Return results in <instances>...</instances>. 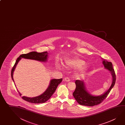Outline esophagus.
Wrapping results in <instances>:
<instances>
[{"mask_svg":"<svg viewBox=\"0 0 125 125\" xmlns=\"http://www.w3.org/2000/svg\"><path fill=\"white\" fill-rule=\"evenodd\" d=\"M63 81L66 82H69L70 81V79L68 77H66L64 79H63Z\"/></svg>","mask_w":125,"mask_h":125,"instance_id":"1","label":"esophagus"}]
</instances>
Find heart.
Here are the masks:
<instances>
[{
    "label": "heart",
    "instance_id": "1",
    "mask_svg": "<svg viewBox=\"0 0 125 125\" xmlns=\"http://www.w3.org/2000/svg\"><path fill=\"white\" fill-rule=\"evenodd\" d=\"M85 61L77 57L68 60L65 62L66 65L70 68H79L81 67L77 72V74L79 75H83L87 72L88 67L85 65Z\"/></svg>",
    "mask_w": 125,
    "mask_h": 125
}]
</instances>
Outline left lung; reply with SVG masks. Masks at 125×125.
Here are the masks:
<instances>
[{
  "mask_svg": "<svg viewBox=\"0 0 125 125\" xmlns=\"http://www.w3.org/2000/svg\"><path fill=\"white\" fill-rule=\"evenodd\" d=\"M102 63L105 69L108 70L112 75V81L111 85L108 90L103 94L100 96H94L86 90L84 80H76L75 82L76 88L73 93V96L79 104L90 107L98 105L106 98L112 88L113 87L115 83L116 76L112 62H107L103 59Z\"/></svg>",
  "mask_w": 125,
  "mask_h": 125,
  "instance_id": "obj_1",
  "label": "left lung"
}]
</instances>
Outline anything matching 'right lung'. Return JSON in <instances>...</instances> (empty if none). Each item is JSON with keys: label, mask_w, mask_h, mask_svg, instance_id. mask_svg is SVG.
Returning a JSON list of instances; mask_svg holds the SVG:
<instances>
[{"label": "right lung", "mask_w": 125, "mask_h": 125, "mask_svg": "<svg viewBox=\"0 0 125 125\" xmlns=\"http://www.w3.org/2000/svg\"><path fill=\"white\" fill-rule=\"evenodd\" d=\"M21 58L28 59L34 60L40 62H46L48 58V53L47 52L38 53L35 51H33L27 54H23L20 55L16 60L15 63L11 70V78L14 83V82L13 79V73L15 69L16 65H17L20 60L21 59ZM62 78L60 79H52L50 81V85L46 90L40 96L34 97H29L27 96H22V98L25 101L31 103L40 104L45 103L46 101H48L54 94L57 86L62 82ZM18 92L20 96H21V94L19 92L18 90Z\"/></svg>", "instance_id": "1"}]
</instances>
